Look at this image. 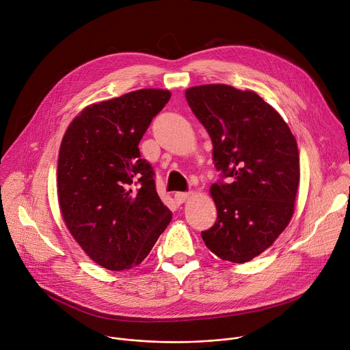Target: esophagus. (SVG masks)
<instances>
[{
    "label": "esophagus",
    "mask_w": 350,
    "mask_h": 350,
    "mask_svg": "<svg viewBox=\"0 0 350 350\" xmlns=\"http://www.w3.org/2000/svg\"><path fill=\"white\" fill-rule=\"evenodd\" d=\"M189 198V192H176L174 199L177 203H184Z\"/></svg>",
    "instance_id": "obj_1"
}]
</instances>
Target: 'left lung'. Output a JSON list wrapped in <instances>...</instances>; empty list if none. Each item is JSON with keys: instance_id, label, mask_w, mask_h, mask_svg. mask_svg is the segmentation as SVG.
Listing matches in <instances>:
<instances>
[{"instance_id": "8db88e82", "label": "left lung", "mask_w": 350, "mask_h": 350, "mask_svg": "<svg viewBox=\"0 0 350 350\" xmlns=\"http://www.w3.org/2000/svg\"><path fill=\"white\" fill-rule=\"evenodd\" d=\"M185 97L211 139L219 172L210 188L217 219L202 239L221 260L247 262L272 246L293 217L299 184L295 137L256 92L200 85Z\"/></svg>"}]
</instances>
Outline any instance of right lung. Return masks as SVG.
I'll return each mask as SVG.
<instances>
[{
	"instance_id": "right-lung-1",
	"label": "right lung",
	"mask_w": 350,
	"mask_h": 350,
	"mask_svg": "<svg viewBox=\"0 0 350 350\" xmlns=\"http://www.w3.org/2000/svg\"><path fill=\"white\" fill-rule=\"evenodd\" d=\"M169 90L140 89L86 107L59 152L57 193L74 239L98 265H139L172 219L155 188L154 167L139 143Z\"/></svg>"
}]
</instances>
